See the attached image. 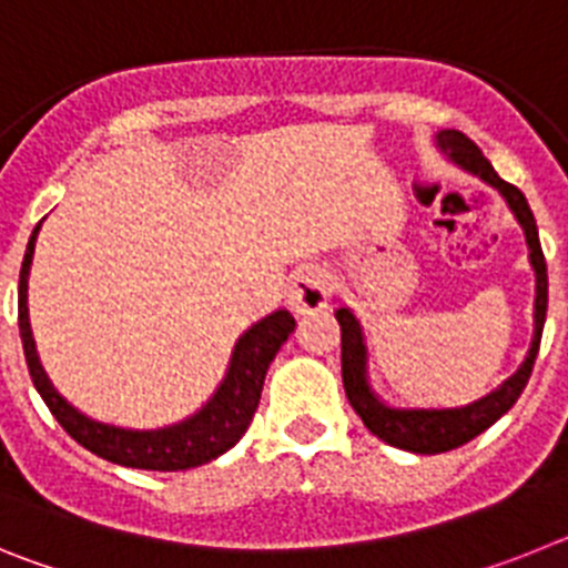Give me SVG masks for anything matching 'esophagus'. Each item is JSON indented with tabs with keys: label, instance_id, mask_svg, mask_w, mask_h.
<instances>
[{
	"label": "esophagus",
	"instance_id": "obj_1",
	"mask_svg": "<svg viewBox=\"0 0 568 568\" xmlns=\"http://www.w3.org/2000/svg\"><path fill=\"white\" fill-rule=\"evenodd\" d=\"M329 275L318 264H304L293 273L287 287V304L295 315H313L327 307L329 301Z\"/></svg>",
	"mask_w": 568,
	"mask_h": 568
}]
</instances>
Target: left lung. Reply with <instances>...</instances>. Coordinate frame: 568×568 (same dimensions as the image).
Segmentation results:
<instances>
[{"label":"left lung","instance_id":"left-lung-1","mask_svg":"<svg viewBox=\"0 0 568 568\" xmlns=\"http://www.w3.org/2000/svg\"><path fill=\"white\" fill-rule=\"evenodd\" d=\"M435 148L449 159L458 170L475 175L491 190H498L504 195L506 207L511 210L515 222L520 224L526 235V247H529V264L535 270V333H531L529 353H526L524 364L498 384L484 398L471 400L464 406H395L386 404L369 384V353H366L364 327H361L358 315L353 310L341 304L335 307V318L341 324V375H344L346 398L353 404L355 413L361 415L364 426L373 435H378L384 444L398 446L406 453L415 455H438L458 449L466 440L489 429L500 415H506L520 398L524 386L529 384L531 366L538 358L540 335H544L546 321V304H549V278H546V258L540 250V235L535 215H531L529 202L518 187H511L504 182L495 168L489 164L478 144L469 142L460 130H438L435 133Z\"/></svg>","mask_w":568,"mask_h":568}]
</instances>
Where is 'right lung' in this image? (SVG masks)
Listing matches in <instances>:
<instances>
[{
  "label": "right lung",
  "mask_w": 568,
  "mask_h": 568,
  "mask_svg": "<svg viewBox=\"0 0 568 568\" xmlns=\"http://www.w3.org/2000/svg\"><path fill=\"white\" fill-rule=\"evenodd\" d=\"M42 222L33 227L24 250L22 273H19V335H22L24 361H28L30 378L37 393L48 404L53 418L62 424L70 438L82 444L88 453L110 460V464L130 466V469H153V471H182L215 460L227 449H233L247 433L250 420L261 400V386L267 366L273 364L281 344L295 329V318L287 310H275L255 321L253 327L239 335L230 355L227 373L215 393L184 420L159 426V429H130V426L104 424V420L88 418L70 404L57 386L50 384L42 361L37 353V341L30 329L28 315V275L37 250V235Z\"/></svg>",
  "instance_id": "add662e5"
}]
</instances>
